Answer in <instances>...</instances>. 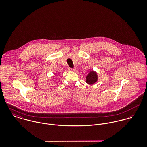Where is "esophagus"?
Wrapping results in <instances>:
<instances>
[{
    "mask_svg": "<svg viewBox=\"0 0 147 147\" xmlns=\"http://www.w3.org/2000/svg\"><path fill=\"white\" fill-rule=\"evenodd\" d=\"M70 70H71V71H75L76 70V68H71Z\"/></svg>",
    "mask_w": 147,
    "mask_h": 147,
    "instance_id": "obj_1",
    "label": "esophagus"
}]
</instances>
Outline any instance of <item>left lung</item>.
<instances>
[{
  "instance_id": "8db88e82",
  "label": "left lung",
  "mask_w": 147,
  "mask_h": 147,
  "mask_svg": "<svg viewBox=\"0 0 147 147\" xmlns=\"http://www.w3.org/2000/svg\"><path fill=\"white\" fill-rule=\"evenodd\" d=\"M86 79V83L88 84L91 85V84L95 83L97 81V79H98V76H97V73L96 72L92 71L87 75Z\"/></svg>"
}]
</instances>
